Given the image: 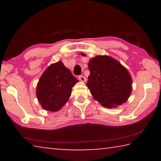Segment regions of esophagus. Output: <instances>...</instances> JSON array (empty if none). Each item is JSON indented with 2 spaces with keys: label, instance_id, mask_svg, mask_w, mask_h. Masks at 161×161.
<instances>
[{
  "label": "esophagus",
  "instance_id": "1",
  "mask_svg": "<svg viewBox=\"0 0 161 161\" xmlns=\"http://www.w3.org/2000/svg\"><path fill=\"white\" fill-rule=\"evenodd\" d=\"M79 80H80L81 81H83V82H84V81H86V77H84V76H83V75H80V76H79Z\"/></svg>",
  "mask_w": 161,
  "mask_h": 161
}]
</instances>
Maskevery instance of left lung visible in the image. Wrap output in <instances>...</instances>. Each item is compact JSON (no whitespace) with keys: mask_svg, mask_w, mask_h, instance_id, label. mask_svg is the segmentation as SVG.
I'll list each match as a JSON object with an SVG mask.
<instances>
[{"mask_svg":"<svg viewBox=\"0 0 161 161\" xmlns=\"http://www.w3.org/2000/svg\"><path fill=\"white\" fill-rule=\"evenodd\" d=\"M88 67L90 75L86 85L95 99L107 108L126 102L132 90V80L126 68L108 56L95 57Z\"/></svg>","mask_w":161,"mask_h":161,"instance_id":"left-lung-1","label":"left lung"}]
</instances>
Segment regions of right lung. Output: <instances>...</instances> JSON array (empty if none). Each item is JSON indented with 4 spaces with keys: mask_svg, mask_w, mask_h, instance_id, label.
Returning a JSON list of instances; mask_svg holds the SVG:
<instances>
[{
    "mask_svg": "<svg viewBox=\"0 0 161 161\" xmlns=\"http://www.w3.org/2000/svg\"><path fill=\"white\" fill-rule=\"evenodd\" d=\"M78 81L62 62L51 64L37 86L36 95L42 107L50 111L60 109L71 96L72 86Z\"/></svg>",
    "mask_w": 161,
    "mask_h": 161,
    "instance_id": "right-lung-1",
    "label": "right lung"
}]
</instances>
